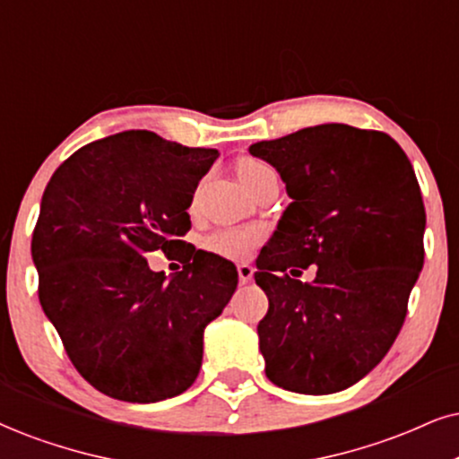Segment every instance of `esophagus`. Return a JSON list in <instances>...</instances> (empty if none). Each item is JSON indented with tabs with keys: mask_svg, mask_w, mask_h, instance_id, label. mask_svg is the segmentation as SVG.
Returning <instances> with one entry per match:
<instances>
[{
	"mask_svg": "<svg viewBox=\"0 0 459 459\" xmlns=\"http://www.w3.org/2000/svg\"><path fill=\"white\" fill-rule=\"evenodd\" d=\"M253 273H255V270H253V265H251V264H240V265H238V279H240V285H247V282L253 279Z\"/></svg>",
	"mask_w": 459,
	"mask_h": 459,
	"instance_id": "obj_1",
	"label": "esophagus"
}]
</instances>
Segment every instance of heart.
<instances>
[{"instance_id":"heart-1","label":"heart","mask_w":459,"mask_h":459,"mask_svg":"<svg viewBox=\"0 0 459 459\" xmlns=\"http://www.w3.org/2000/svg\"><path fill=\"white\" fill-rule=\"evenodd\" d=\"M270 172H273V168L265 166V163L259 160H251V157H247V160H242L238 163V177L247 189L255 186L259 180ZM262 240L264 231L259 228H228L212 231L211 236H206V238H204V248H206L208 253H214V255L240 259L247 257Z\"/></svg>"}]
</instances>
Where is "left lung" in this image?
<instances>
[{"label": "left lung", "instance_id": "obj_1", "mask_svg": "<svg viewBox=\"0 0 459 459\" xmlns=\"http://www.w3.org/2000/svg\"><path fill=\"white\" fill-rule=\"evenodd\" d=\"M291 204L257 257L265 375L290 392L347 389L385 358L423 268L426 208L392 135L327 123L253 144ZM308 264L316 281L293 280Z\"/></svg>", "mask_w": 459, "mask_h": 459}]
</instances>
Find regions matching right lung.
<instances>
[{
  "mask_svg": "<svg viewBox=\"0 0 459 459\" xmlns=\"http://www.w3.org/2000/svg\"><path fill=\"white\" fill-rule=\"evenodd\" d=\"M217 157L123 132L78 149L44 189L31 238L39 304L74 368L110 398L160 403L191 387L204 327L238 287L234 264L183 240ZM155 250L184 270L169 281L152 273Z\"/></svg>",
  "mask_w": 459,
  "mask_h": 459,
  "instance_id": "right-lung-1",
  "label": "right lung"
}]
</instances>
